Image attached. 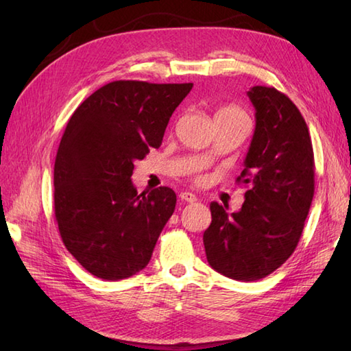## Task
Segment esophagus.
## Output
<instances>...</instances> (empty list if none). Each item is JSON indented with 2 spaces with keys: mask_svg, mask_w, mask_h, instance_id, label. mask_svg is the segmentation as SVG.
I'll return each mask as SVG.
<instances>
[{
  "mask_svg": "<svg viewBox=\"0 0 351 351\" xmlns=\"http://www.w3.org/2000/svg\"><path fill=\"white\" fill-rule=\"evenodd\" d=\"M180 199L182 200V202H189V204H193V202H196V200H197L196 195H193V193H190V191H181Z\"/></svg>",
  "mask_w": 351,
  "mask_h": 351,
  "instance_id": "obj_1",
  "label": "esophagus"
}]
</instances>
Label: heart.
<instances>
[{"instance_id":"1","label":"heart","mask_w":351,"mask_h":351,"mask_svg":"<svg viewBox=\"0 0 351 351\" xmlns=\"http://www.w3.org/2000/svg\"><path fill=\"white\" fill-rule=\"evenodd\" d=\"M215 119H221V121L240 123V125L245 126L247 130L250 126V119H249L247 113H245L244 110H241L240 107H237V106H226V107L220 108L217 111V114H215ZM208 156H210V155H206V158H208Z\"/></svg>"}]
</instances>
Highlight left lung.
<instances>
[{"label":"left lung","instance_id":"obj_1","mask_svg":"<svg viewBox=\"0 0 351 351\" xmlns=\"http://www.w3.org/2000/svg\"><path fill=\"white\" fill-rule=\"evenodd\" d=\"M256 126L244 170L247 187L238 213L213 202L204 234L206 259L215 271L235 280H259L293 255L315 190L314 149L308 125L295 104L274 87L247 92Z\"/></svg>","mask_w":351,"mask_h":351}]
</instances>
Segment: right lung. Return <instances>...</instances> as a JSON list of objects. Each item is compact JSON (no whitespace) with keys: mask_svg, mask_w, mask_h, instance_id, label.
Instances as JSON below:
<instances>
[{"mask_svg":"<svg viewBox=\"0 0 351 351\" xmlns=\"http://www.w3.org/2000/svg\"><path fill=\"white\" fill-rule=\"evenodd\" d=\"M191 87L113 81L81 102L66 125L54 164L56 220L66 249L96 278H130L151 261L176 195L169 187L138 195L134 161L161 146Z\"/></svg>","mask_w":351,"mask_h":351,"instance_id":"1","label":"right lung"}]
</instances>
